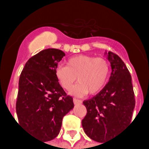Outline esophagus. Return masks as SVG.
Listing matches in <instances>:
<instances>
[{"mask_svg": "<svg viewBox=\"0 0 149 149\" xmlns=\"http://www.w3.org/2000/svg\"><path fill=\"white\" fill-rule=\"evenodd\" d=\"M73 103H74L75 104H79L81 103V100H78L77 98H74V99H73Z\"/></svg>", "mask_w": 149, "mask_h": 149, "instance_id": "1", "label": "esophagus"}]
</instances>
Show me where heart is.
I'll return each instance as SVG.
<instances>
[{"instance_id": "1", "label": "heart", "mask_w": 149, "mask_h": 149, "mask_svg": "<svg viewBox=\"0 0 149 149\" xmlns=\"http://www.w3.org/2000/svg\"><path fill=\"white\" fill-rule=\"evenodd\" d=\"M109 72V63L106 59L81 54L70 57L67 65H58L55 76L59 84L66 90L72 87L77 78L79 83L72 88L70 93L81 97L88 92L96 94L102 90Z\"/></svg>"}]
</instances>
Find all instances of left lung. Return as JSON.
Here are the masks:
<instances>
[{
    "instance_id": "obj_1",
    "label": "left lung",
    "mask_w": 149,
    "mask_h": 149,
    "mask_svg": "<svg viewBox=\"0 0 149 149\" xmlns=\"http://www.w3.org/2000/svg\"><path fill=\"white\" fill-rule=\"evenodd\" d=\"M104 54L112 68L109 81L97 96L83 102L87 114L82 120L88 136L103 144L130 124L135 108L134 92L128 69L116 54L112 52Z\"/></svg>"
}]
</instances>
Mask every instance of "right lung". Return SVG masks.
I'll return each instance as SVG.
<instances>
[{
    "mask_svg": "<svg viewBox=\"0 0 149 149\" xmlns=\"http://www.w3.org/2000/svg\"><path fill=\"white\" fill-rule=\"evenodd\" d=\"M65 56L47 49L32 56L19 80L16 110L19 123L39 140L49 141L61 131L63 117L74 107L56 78L55 70Z\"/></svg>",
    "mask_w": 149,
    "mask_h": 149,
    "instance_id": "add662e5",
    "label": "right lung"
}]
</instances>
